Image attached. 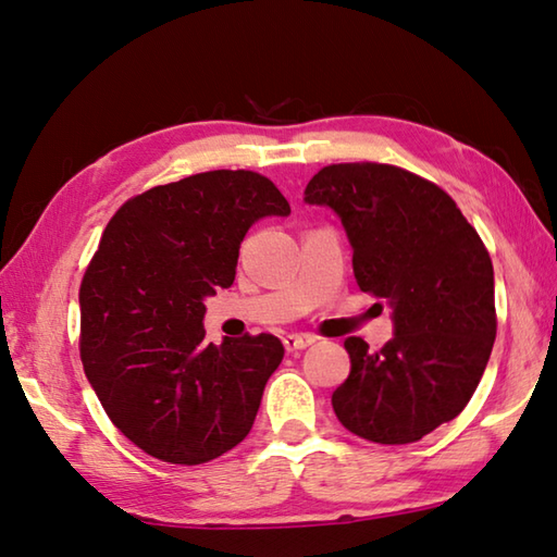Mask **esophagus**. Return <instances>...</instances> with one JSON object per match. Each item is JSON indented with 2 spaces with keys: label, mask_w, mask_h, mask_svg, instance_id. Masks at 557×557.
<instances>
[{
  "label": "esophagus",
  "mask_w": 557,
  "mask_h": 557,
  "mask_svg": "<svg viewBox=\"0 0 557 557\" xmlns=\"http://www.w3.org/2000/svg\"><path fill=\"white\" fill-rule=\"evenodd\" d=\"M282 343H285V350L287 352L307 350L309 345L315 343V335H309V333H287L285 337H282Z\"/></svg>",
  "instance_id": "esophagus-1"
}]
</instances>
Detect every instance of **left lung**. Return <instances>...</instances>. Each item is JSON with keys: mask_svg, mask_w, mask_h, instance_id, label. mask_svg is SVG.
<instances>
[{"mask_svg": "<svg viewBox=\"0 0 557 557\" xmlns=\"http://www.w3.org/2000/svg\"><path fill=\"white\" fill-rule=\"evenodd\" d=\"M304 195L341 216L359 289L394 307L396 333L379 352L345 341L352 369L335 416L369 442H418L466 408L493 352L487 248L440 185L391 163H331Z\"/></svg>", "mask_w": 557, "mask_h": 557, "instance_id": "1", "label": "left lung"}]
</instances>
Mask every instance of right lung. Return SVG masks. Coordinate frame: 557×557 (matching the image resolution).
<instances>
[{"instance_id": "obj_1", "label": "right lung", "mask_w": 557, "mask_h": 557, "mask_svg": "<svg viewBox=\"0 0 557 557\" xmlns=\"http://www.w3.org/2000/svg\"><path fill=\"white\" fill-rule=\"evenodd\" d=\"M289 202L256 171H205L129 198L79 287L84 374L115 428L159 461L198 466L253 428L285 347L275 335L205 341V297L232 287L238 248Z\"/></svg>"}]
</instances>
